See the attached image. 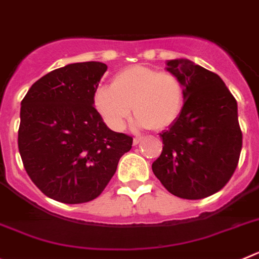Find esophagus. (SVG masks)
I'll use <instances>...</instances> for the list:
<instances>
[{"label":"esophagus","mask_w":259,"mask_h":259,"mask_svg":"<svg viewBox=\"0 0 259 259\" xmlns=\"http://www.w3.org/2000/svg\"><path fill=\"white\" fill-rule=\"evenodd\" d=\"M141 141H142V137H139V136L135 137V139H134V145H137V144H140V142H141Z\"/></svg>","instance_id":"1"}]
</instances>
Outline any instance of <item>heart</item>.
<instances>
[{
  "mask_svg": "<svg viewBox=\"0 0 259 259\" xmlns=\"http://www.w3.org/2000/svg\"><path fill=\"white\" fill-rule=\"evenodd\" d=\"M185 101L181 78L172 72L135 65L114 75L110 89L100 87L94 95V106L104 122L122 131L131 114L140 125L164 130L176 122Z\"/></svg>",
  "mask_w": 259,
  "mask_h": 259,
  "instance_id": "b5f03b06",
  "label": "heart"
}]
</instances>
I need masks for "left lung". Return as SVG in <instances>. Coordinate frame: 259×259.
Returning <instances> with one entry per match:
<instances>
[{"label": "left lung", "mask_w": 259, "mask_h": 259, "mask_svg": "<svg viewBox=\"0 0 259 259\" xmlns=\"http://www.w3.org/2000/svg\"><path fill=\"white\" fill-rule=\"evenodd\" d=\"M167 65L184 83L185 103L176 122L159 135L163 150L153 172L175 196L207 198L238 167L243 145L238 104L215 73L182 59Z\"/></svg>", "instance_id": "left-lung-1"}]
</instances>
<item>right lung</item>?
<instances>
[{
    "mask_svg": "<svg viewBox=\"0 0 259 259\" xmlns=\"http://www.w3.org/2000/svg\"><path fill=\"white\" fill-rule=\"evenodd\" d=\"M108 66L75 63L34 82L21 101L18 146L28 176L42 193L65 204L100 195L132 139L106 127L94 95Z\"/></svg>",
    "mask_w": 259,
    "mask_h": 259,
    "instance_id": "add662e5",
    "label": "right lung"
}]
</instances>
